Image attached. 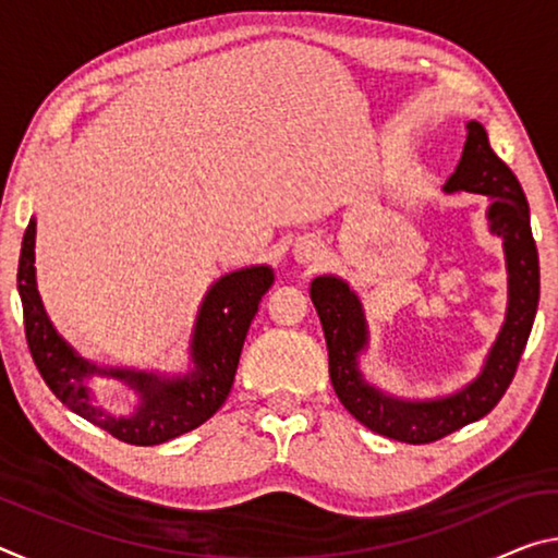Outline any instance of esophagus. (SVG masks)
Masks as SVG:
<instances>
[{
  "label": "esophagus",
  "mask_w": 558,
  "mask_h": 558,
  "mask_svg": "<svg viewBox=\"0 0 558 558\" xmlns=\"http://www.w3.org/2000/svg\"><path fill=\"white\" fill-rule=\"evenodd\" d=\"M292 256H295L300 266H315V263H319L325 256V245H323V241L315 239V235H305V239H300L295 243Z\"/></svg>",
  "instance_id": "34e87169"
}]
</instances>
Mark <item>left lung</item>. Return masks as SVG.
<instances>
[{
	"label": "left lung",
	"mask_w": 558,
	"mask_h": 558,
	"mask_svg": "<svg viewBox=\"0 0 558 558\" xmlns=\"http://www.w3.org/2000/svg\"><path fill=\"white\" fill-rule=\"evenodd\" d=\"M468 140L456 172L442 184L446 194H483L489 199V233L502 239L507 263V313L495 344L475 379L436 399H403L366 381L359 359L369 349V325L364 305L349 282L319 276L310 286V298L325 329L329 379L337 399L366 428L401 442H433L495 409L512 384L519 359L532 332L539 307V253L529 226V204L502 159L489 147L487 132L470 120Z\"/></svg>",
	"instance_id": "1"
}]
</instances>
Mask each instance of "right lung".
<instances>
[{
	"mask_svg": "<svg viewBox=\"0 0 558 558\" xmlns=\"http://www.w3.org/2000/svg\"><path fill=\"white\" fill-rule=\"evenodd\" d=\"M36 219L24 231L19 256V298L24 307V329L36 369L81 418L108 430L130 446H159L182 433L199 428L229 399L241 349L258 305L270 290L272 268L248 266L226 272L206 290L189 339L184 372L167 374L135 366H108L81 356L53 327L36 288ZM96 378H118L136 393L130 414H112L95 403L89 384Z\"/></svg>",
	"mask_w": 558,
	"mask_h": 558,
	"instance_id": "add662e5",
	"label": "right lung"
}]
</instances>
